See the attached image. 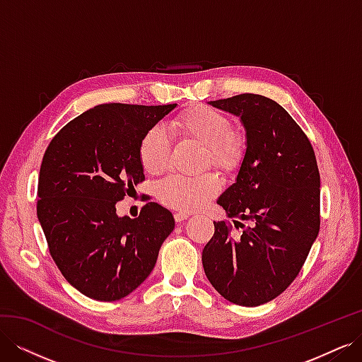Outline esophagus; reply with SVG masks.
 <instances>
[{
  "label": "esophagus",
  "instance_id": "1",
  "mask_svg": "<svg viewBox=\"0 0 362 362\" xmlns=\"http://www.w3.org/2000/svg\"><path fill=\"white\" fill-rule=\"evenodd\" d=\"M175 221H177V223H181L184 221H187L189 218V214L187 213H175Z\"/></svg>",
  "mask_w": 362,
  "mask_h": 362
}]
</instances>
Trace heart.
Segmentation results:
<instances>
[{
    "instance_id": "b5f03b06",
    "label": "heart",
    "mask_w": 362,
    "mask_h": 362,
    "mask_svg": "<svg viewBox=\"0 0 362 362\" xmlns=\"http://www.w3.org/2000/svg\"><path fill=\"white\" fill-rule=\"evenodd\" d=\"M173 134L194 140L205 148V163L223 170H231L243 157V139L233 131L229 119L211 107L198 105L181 113L170 125ZM140 163L151 173H161L170 158V139L166 129L152 127L140 141ZM218 180L213 173L201 177L170 175L157 187L158 199L170 208L181 211H194L218 192Z\"/></svg>"
}]
</instances>
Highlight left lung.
I'll return each instance as SVG.
<instances>
[{"label":"left lung","instance_id":"obj_1","mask_svg":"<svg viewBox=\"0 0 362 362\" xmlns=\"http://www.w3.org/2000/svg\"><path fill=\"white\" fill-rule=\"evenodd\" d=\"M210 105L234 115L246 133L235 182L218 196L228 217L252 222L233 238L226 222L202 252L211 286L229 302H270L299 275L320 229V173L300 127L270 98L243 93Z\"/></svg>","mask_w":362,"mask_h":362}]
</instances>
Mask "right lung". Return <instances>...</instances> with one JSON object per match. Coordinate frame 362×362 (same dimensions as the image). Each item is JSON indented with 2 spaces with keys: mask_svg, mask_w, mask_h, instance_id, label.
<instances>
[{
  "mask_svg": "<svg viewBox=\"0 0 362 362\" xmlns=\"http://www.w3.org/2000/svg\"><path fill=\"white\" fill-rule=\"evenodd\" d=\"M177 104H103L51 140L37 184V218L62 275L95 300L128 296L154 269L175 228L168 208L148 202L137 218L116 204L145 180L140 141Z\"/></svg>",
  "mask_w": 362,
  "mask_h": 362,
  "instance_id": "right-lung-1",
  "label": "right lung"
}]
</instances>
